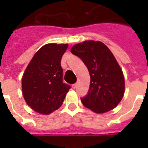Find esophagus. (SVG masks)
Instances as JSON below:
<instances>
[{
  "label": "esophagus",
  "instance_id": "obj_1",
  "mask_svg": "<svg viewBox=\"0 0 148 148\" xmlns=\"http://www.w3.org/2000/svg\"><path fill=\"white\" fill-rule=\"evenodd\" d=\"M77 84H74L72 85V88H74V89L77 88Z\"/></svg>",
  "mask_w": 148,
  "mask_h": 148
}]
</instances>
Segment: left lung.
<instances>
[{"mask_svg": "<svg viewBox=\"0 0 148 148\" xmlns=\"http://www.w3.org/2000/svg\"><path fill=\"white\" fill-rule=\"evenodd\" d=\"M71 53L81 58L90 74L88 94L81 97L84 107L101 114L114 109L124 94V78L117 60L104 44L88 40L74 45Z\"/></svg>", "mask_w": 148, "mask_h": 148, "instance_id": "1", "label": "left lung"}]
</instances>
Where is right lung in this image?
<instances>
[{
  "instance_id": "obj_1",
  "label": "right lung",
  "mask_w": 148,
  "mask_h": 148,
  "mask_svg": "<svg viewBox=\"0 0 148 148\" xmlns=\"http://www.w3.org/2000/svg\"><path fill=\"white\" fill-rule=\"evenodd\" d=\"M67 45L48 44L38 50L22 77L24 100L36 112L49 114L62 105L71 86L63 82L60 60Z\"/></svg>"
}]
</instances>
